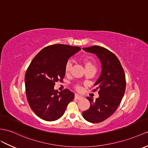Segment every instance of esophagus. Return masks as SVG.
I'll list each match as a JSON object with an SVG mask.
<instances>
[{
    "label": "esophagus",
    "mask_w": 148,
    "mask_h": 148,
    "mask_svg": "<svg viewBox=\"0 0 148 148\" xmlns=\"http://www.w3.org/2000/svg\"><path fill=\"white\" fill-rule=\"evenodd\" d=\"M75 99H77V100H81L82 99V97L78 95L77 94H75Z\"/></svg>",
    "instance_id": "esophagus-1"
}]
</instances>
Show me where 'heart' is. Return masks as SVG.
I'll return each instance as SVG.
<instances>
[{
    "label": "heart",
    "instance_id": "1",
    "mask_svg": "<svg viewBox=\"0 0 148 148\" xmlns=\"http://www.w3.org/2000/svg\"><path fill=\"white\" fill-rule=\"evenodd\" d=\"M83 63H84V64L86 70H90V69L96 70L95 60L91 57H87V58H84V60H83ZM72 66H73V63H72L71 61H68L65 65V73H69L71 69ZM75 88H76L77 90L80 91V90H81L82 87L80 85H77L76 86H75Z\"/></svg>",
    "mask_w": 148,
    "mask_h": 148
}]
</instances>
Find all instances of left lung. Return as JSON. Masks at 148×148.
<instances>
[{
    "label": "left lung",
    "instance_id": "1",
    "mask_svg": "<svg viewBox=\"0 0 148 148\" xmlns=\"http://www.w3.org/2000/svg\"><path fill=\"white\" fill-rule=\"evenodd\" d=\"M83 49L95 54L102 66L101 73L93 90H99V98L93 100L90 97H86L90 102V106L82 114L86 121L99 123L112 116L119 106L125 92V76L119 60L109 50L99 46Z\"/></svg>",
    "mask_w": 148,
    "mask_h": 148
}]
</instances>
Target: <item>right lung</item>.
Here are the masks:
<instances>
[{
	"instance_id": "obj_1",
	"label": "right lung",
	"mask_w": 148,
	"mask_h": 148,
	"mask_svg": "<svg viewBox=\"0 0 148 148\" xmlns=\"http://www.w3.org/2000/svg\"><path fill=\"white\" fill-rule=\"evenodd\" d=\"M78 46L56 44L47 46L32 60L25 75L27 99L31 109L42 119L54 121L62 117L74 99V93L54 89L63 81L68 59L80 51Z\"/></svg>"
}]
</instances>
